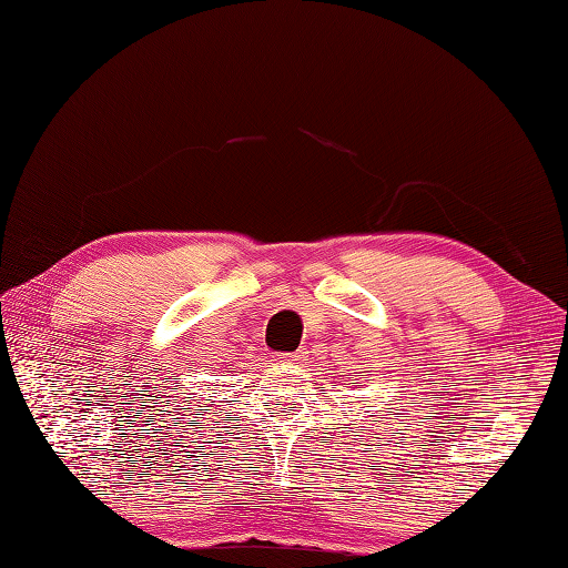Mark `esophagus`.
<instances>
[{"instance_id": "34e87169", "label": "esophagus", "mask_w": 568, "mask_h": 568, "mask_svg": "<svg viewBox=\"0 0 568 568\" xmlns=\"http://www.w3.org/2000/svg\"><path fill=\"white\" fill-rule=\"evenodd\" d=\"M275 361H277V364L293 366V364H297V361H300V354H281V356H275Z\"/></svg>"}]
</instances>
